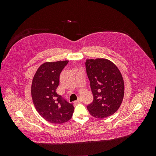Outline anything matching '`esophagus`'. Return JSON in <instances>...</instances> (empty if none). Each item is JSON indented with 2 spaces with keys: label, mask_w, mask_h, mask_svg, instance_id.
<instances>
[{
  "label": "esophagus",
  "mask_w": 156,
  "mask_h": 156,
  "mask_svg": "<svg viewBox=\"0 0 156 156\" xmlns=\"http://www.w3.org/2000/svg\"><path fill=\"white\" fill-rule=\"evenodd\" d=\"M81 101H82L81 98H78L77 100L76 101H74V104H77V103H81Z\"/></svg>",
  "instance_id": "esophagus-1"
}]
</instances>
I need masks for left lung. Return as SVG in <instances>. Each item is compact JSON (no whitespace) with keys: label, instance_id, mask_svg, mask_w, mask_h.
Wrapping results in <instances>:
<instances>
[{"label":"left lung","instance_id":"8db88e82","mask_svg":"<svg viewBox=\"0 0 156 156\" xmlns=\"http://www.w3.org/2000/svg\"><path fill=\"white\" fill-rule=\"evenodd\" d=\"M87 73L94 96L87 106L92 116L104 119L115 113L124 96V82L116 66L107 58L87 59Z\"/></svg>","mask_w":156,"mask_h":156}]
</instances>
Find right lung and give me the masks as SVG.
Listing matches in <instances>:
<instances>
[{"label":"right lung","mask_w":156,"mask_h":156,"mask_svg":"<svg viewBox=\"0 0 156 156\" xmlns=\"http://www.w3.org/2000/svg\"><path fill=\"white\" fill-rule=\"evenodd\" d=\"M68 60L46 62L37 68L32 79L31 96L40 116L53 124H63L72 119L74 107L56 93L60 74Z\"/></svg>","instance_id":"add662e5"}]
</instances>
